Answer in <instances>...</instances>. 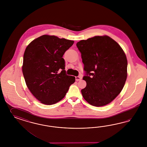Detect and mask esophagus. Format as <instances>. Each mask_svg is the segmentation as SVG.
Returning a JSON list of instances; mask_svg holds the SVG:
<instances>
[{"label":"esophagus","instance_id":"34e87169","mask_svg":"<svg viewBox=\"0 0 147 147\" xmlns=\"http://www.w3.org/2000/svg\"><path fill=\"white\" fill-rule=\"evenodd\" d=\"M81 79V78L80 76H76V80L78 81H80Z\"/></svg>","mask_w":147,"mask_h":147}]
</instances>
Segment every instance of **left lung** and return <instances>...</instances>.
I'll return each instance as SVG.
<instances>
[{"label": "left lung", "instance_id": "left-lung-1", "mask_svg": "<svg viewBox=\"0 0 147 147\" xmlns=\"http://www.w3.org/2000/svg\"><path fill=\"white\" fill-rule=\"evenodd\" d=\"M81 53L87 85L81 90L85 100L96 107L111 102L120 93L127 77V60L115 40L95 36L77 42Z\"/></svg>", "mask_w": 147, "mask_h": 147}]
</instances>
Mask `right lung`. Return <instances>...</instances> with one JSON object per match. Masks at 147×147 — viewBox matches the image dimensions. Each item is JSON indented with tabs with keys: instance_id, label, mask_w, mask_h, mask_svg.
Returning a JSON list of instances; mask_svg holds the SVG:
<instances>
[{
	"instance_id": "1",
	"label": "right lung",
	"mask_w": 147,
	"mask_h": 147,
	"mask_svg": "<svg viewBox=\"0 0 147 147\" xmlns=\"http://www.w3.org/2000/svg\"><path fill=\"white\" fill-rule=\"evenodd\" d=\"M73 44L72 40L44 35L27 46L22 73L28 88L41 103L51 105L60 101L74 83L76 78L66 73L62 58Z\"/></svg>"
}]
</instances>
